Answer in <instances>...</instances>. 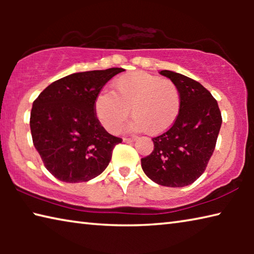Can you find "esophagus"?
<instances>
[{
    "mask_svg": "<svg viewBox=\"0 0 254 254\" xmlns=\"http://www.w3.org/2000/svg\"><path fill=\"white\" fill-rule=\"evenodd\" d=\"M136 140V136H133V137H123V142H127V143H130L133 142V141Z\"/></svg>",
    "mask_w": 254,
    "mask_h": 254,
    "instance_id": "esophagus-1",
    "label": "esophagus"
}]
</instances>
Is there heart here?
<instances>
[{
    "instance_id": "obj_1",
    "label": "heart",
    "mask_w": 254,
    "mask_h": 254,
    "mask_svg": "<svg viewBox=\"0 0 254 254\" xmlns=\"http://www.w3.org/2000/svg\"><path fill=\"white\" fill-rule=\"evenodd\" d=\"M182 98L174 81L145 71H132L114 81V93L101 92L95 98L96 118L109 132H117L131 114L127 130L158 135L177 119Z\"/></svg>"
}]
</instances>
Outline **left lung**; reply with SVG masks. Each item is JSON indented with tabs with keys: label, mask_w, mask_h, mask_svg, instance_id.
<instances>
[{
	"label": "left lung",
	"mask_w": 254,
	"mask_h": 254,
	"mask_svg": "<svg viewBox=\"0 0 254 254\" xmlns=\"http://www.w3.org/2000/svg\"><path fill=\"white\" fill-rule=\"evenodd\" d=\"M179 89L182 104L168 131L153 137V151L141 159L144 174L158 185L185 187L199 178L214 152L222 126L218 104L198 81L161 70Z\"/></svg>",
	"instance_id": "left-lung-1"
}]
</instances>
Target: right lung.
I'll return each instance as SVG.
<instances>
[{"label":"right lung","mask_w":254,"mask_h":254,"mask_svg":"<svg viewBox=\"0 0 254 254\" xmlns=\"http://www.w3.org/2000/svg\"><path fill=\"white\" fill-rule=\"evenodd\" d=\"M123 68L74 72L54 81L33 102L30 128L47 170L65 183L88 182L109 166L122 139L110 134L94 103L107 81Z\"/></svg>","instance_id":"1"}]
</instances>
